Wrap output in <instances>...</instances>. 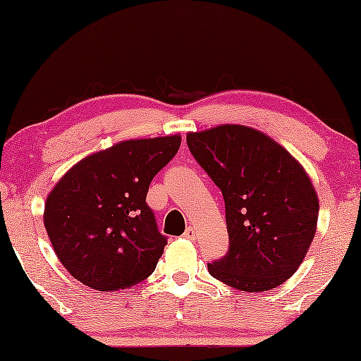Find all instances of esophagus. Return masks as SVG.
Instances as JSON below:
<instances>
[{"label":"esophagus","mask_w":361,"mask_h":361,"mask_svg":"<svg viewBox=\"0 0 361 361\" xmlns=\"http://www.w3.org/2000/svg\"><path fill=\"white\" fill-rule=\"evenodd\" d=\"M184 238L187 240H195L197 238V230L194 226H187V230L184 231Z\"/></svg>","instance_id":"34e87169"}]
</instances>
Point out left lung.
Masks as SVG:
<instances>
[{
	"mask_svg": "<svg viewBox=\"0 0 361 361\" xmlns=\"http://www.w3.org/2000/svg\"><path fill=\"white\" fill-rule=\"evenodd\" d=\"M187 145L225 200L230 248L207 264L209 273L246 293L278 288L298 271L317 230L319 199L307 172L250 126L187 133Z\"/></svg>",
	"mask_w": 361,
	"mask_h": 361,
	"instance_id": "left-lung-1",
	"label": "left lung"
}]
</instances>
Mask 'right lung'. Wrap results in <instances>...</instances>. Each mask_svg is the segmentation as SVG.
Returning <instances> with one entry per match:
<instances>
[{"instance_id": "obj_1", "label": "right lung", "mask_w": 361, "mask_h": 361, "mask_svg": "<svg viewBox=\"0 0 361 361\" xmlns=\"http://www.w3.org/2000/svg\"><path fill=\"white\" fill-rule=\"evenodd\" d=\"M180 135L120 141L73 164L49 192L44 226L57 258L88 288H131L156 269L167 240L146 205Z\"/></svg>"}]
</instances>
